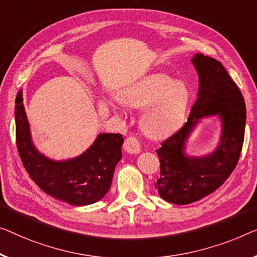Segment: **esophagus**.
Instances as JSON below:
<instances>
[{
    "label": "esophagus",
    "instance_id": "obj_1",
    "mask_svg": "<svg viewBox=\"0 0 257 257\" xmlns=\"http://www.w3.org/2000/svg\"><path fill=\"white\" fill-rule=\"evenodd\" d=\"M123 149L124 151H127L130 155H137V153L141 152V144L136 137L130 136L124 141Z\"/></svg>",
    "mask_w": 257,
    "mask_h": 257
}]
</instances>
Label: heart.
Instances as JSON below:
<instances>
[{
	"instance_id": "heart-1",
	"label": "heart",
	"mask_w": 257,
	"mask_h": 257,
	"mask_svg": "<svg viewBox=\"0 0 257 257\" xmlns=\"http://www.w3.org/2000/svg\"><path fill=\"white\" fill-rule=\"evenodd\" d=\"M190 101L191 92L187 84L165 74L145 76L125 86L120 97L109 99L115 109H121L122 104L136 109L148 108L142 128L152 139H164L174 133L185 120Z\"/></svg>"
}]
</instances>
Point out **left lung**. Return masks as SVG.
<instances>
[{"label": "left lung", "mask_w": 257, "mask_h": 257, "mask_svg": "<svg viewBox=\"0 0 257 257\" xmlns=\"http://www.w3.org/2000/svg\"><path fill=\"white\" fill-rule=\"evenodd\" d=\"M191 63L198 74L197 99L188 121L157 150L160 175L155 187L163 200L179 205L201 200L226 181L240 158L246 125L244 99L223 64L201 53ZM214 115L222 121L218 147L209 155L187 156L185 142L193 128L201 118Z\"/></svg>", "instance_id": "1"}]
</instances>
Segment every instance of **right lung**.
I'll use <instances>...</instances> for the list:
<instances>
[{"label":"right lung","instance_id":"1","mask_svg":"<svg viewBox=\"0 0 257 257\" xmlns=\"http://www.w3.org/2000/svg\"><path fill=\"white\" fill-rule=\"evenodd\" d=\"M15 121L19 157L30 178L41 190L56 200L77 206L92 204L105 196L122 157V135L99 134L82 155L57 162L40 153L32 143L22 90L16 97Z\"/></svg>","mask_w":257,"mask_h":257}]
</instances>
